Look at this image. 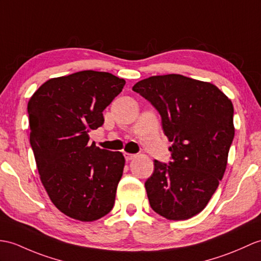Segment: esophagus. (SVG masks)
<instances>
[{
    "label": "esophagus",
    "instance_id": "esophagus-1",
    "mask_svg": "<svg viewBox=\"0 0 261 261\" xmlns=\"http://www.w3.org/2000/svg\"><path fill=\"white\" fill-rule=\"evenodd\" d=\"M124 158H125V160H126V161H130V160H132V159H135V158H136V154L129 153V152H124Z\"/></svg>",
    "mask_w": 261,
    "mask_h": 261
}]
</instances>
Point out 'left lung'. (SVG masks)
Masks as SVG:
<instances>
[{"label": "left lung", "mask_w": 261, "mask_h": 261, "mask_svg": "<svg viewBox=\"0 0 261 261\" xmlns=\"http://www.w3.org/2000/svg\"><path fill=\"white\" fill-rule=\"evenodd\" d=\"M159 111L172 142V161L154 160L145 181L151 208L169 220H186L205 208L226 171L234 137L233 106L210 82L181 74L153 75L132 88Z\"/></svg>", "instance_id": "1"}]
</instances>
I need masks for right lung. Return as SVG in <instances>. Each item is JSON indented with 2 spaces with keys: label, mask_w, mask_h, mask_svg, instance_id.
I'll return each instance as SVG.
<instances>
[{
  "label": "right lung",
  "mask_w": 261,
  "mask_h": 261,
  "mask_svg": "<svg viewBox=\"0 0 261 261\" xmlns=\"http://www.w3.org/2000/svg\"><path fill=\"white\" fill-rule=\"evenodd\" d=\"M125 84L92 70L52 77L28 103L30 143L41 182L62 214L94 221L113 208L124 168L123 154L89 143L105 122L103 110Z\"/></svg>",
  "instance_id": "1"
}]
</instances>
